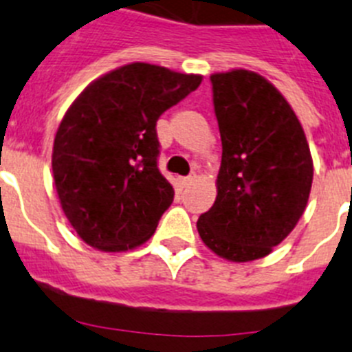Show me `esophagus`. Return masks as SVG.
<instances>
[{"label": "esophagus", "mask_w": 352, "mask_h": 352, "mask_svg": "<svg viewBox=\"0 0 352 352\" xmlns=\"http://www.w3.org/2000/svg\"><path fill=\"white\" fill-rule=\"evenodd\" d=\"M192 182H194V176H185V178L179 179V183H182V186H188Z\"/></svg>", "instance_id": "34e87169"}]
</instances>
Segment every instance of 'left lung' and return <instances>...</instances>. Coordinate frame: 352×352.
<instances>
[{
    "label": "left lung",
    "mask_w": 352,
    "mask_h": 352,
    "mask_svg": "<svg viewBox=\"0 0 352 352\" xmlns=\"http://www.w3.org/2000/svg\"><path fill=\"white\" fill-rule=\"evenodd\" d=\"M210 79L222 164L217 199L197 231L217 256L248 263L296 227L312 188V157L300 120L263 76L239 68Z\"/></svg>",
    "instance_id": "1"
}]
</instances>
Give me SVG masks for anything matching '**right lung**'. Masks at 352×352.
<instances>
[{"label": "right lung", "instance_id": "add662e5", "mask_svg": "<svg viewBox=\"0 0 352 352\" xmlns=\"http://www.w3.org/2000/svg\"><path fill=\"white\" fill-rule=\"evenodd\" d=\"M203 77L130 63L93 80L70 105L52 148L61 208L79 238L104 252L148 241L174 188L158 170L157 121Z\"/></svg>", "mask_w": 352, "mask_h": 352}]
</instances>
